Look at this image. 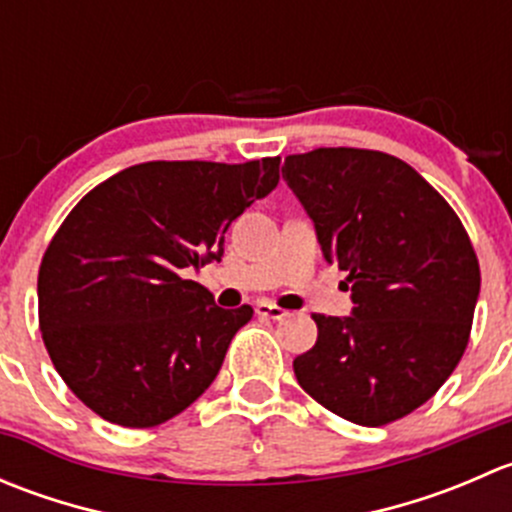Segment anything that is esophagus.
Returning <instances> with one entry per match:
<instances>
[{
	"label": "esophagus",
	"mask_w": 512,
	"mask_h": 512,
	"mask_svg": "<svg viewBox=\"0 0 512 512\" xmlns=\"http://www.w3.org/2000/svg\"><path fill=\"white\" fill-rule=\"evenodd\" d=\"M257 317H265V319H275V322H280V319L287 317V312L282 307H277V304L272 302H260L255 307Z\"/></svg>",
	"instance_id": "obj_1"
}]
</instances>
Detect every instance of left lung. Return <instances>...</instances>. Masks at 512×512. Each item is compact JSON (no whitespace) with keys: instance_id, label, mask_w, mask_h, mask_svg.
Masks as SVG:
<instances>
[{"instance_id":"left-lung-1","label":"left lung","mask_w":512,"mask_h":512,"mask_svg":"<svg viewBox=\"0 0 512 512\" xmlns=\"http://www.w3.org/2000/svg\"><path fill=\"white\" fill-rule=\"evenodd\" d=\"M282 178L347 272L349 317L312 314L294 376L332 414L384 426L426 404L466 352L478 257L451 205L404 160L364 148L287 156Z\"/></svg>"}]
</instances>
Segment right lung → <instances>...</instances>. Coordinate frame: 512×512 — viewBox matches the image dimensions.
Listing matches in <instances>:
<instances>
[{"label": "right lung", "mask_w": 512, "mask_h": 512, "mask_svg": "<svg viewBox=\"0 0 512 512\" xmlns=\"http://www.w3.org/2000/svg\"><path fill=\"white\" fill-rule=\"evenodd\" d=\"M280 158L151 160L81 198L39 267V329L71 391L106 421L151 428L215 381L250 304L223 309L185 270L220 262Z\"/></svg>", "instance_id": "add662e5"}]
</instances>
